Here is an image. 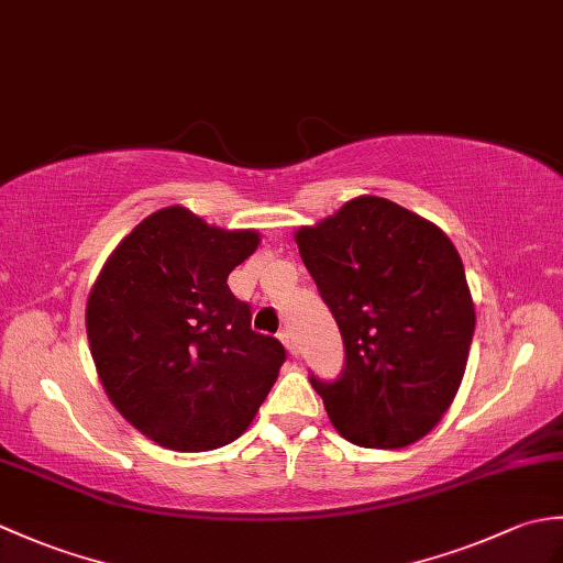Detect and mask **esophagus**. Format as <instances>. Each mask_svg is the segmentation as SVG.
Segmentation results:
<instances>
[{"label":"esophagus","mask_w":563,"mask_h":563,"mask_svg":"<svg viewBox=\"0 0 563 563\" xmlns=\"http://www.w3.org/2000/svg\"><path fill=\"white\" fill-rule=\"evenodd\" d=\"M280 341H283V345H285V351H288L290 355L300 353V345H297V339H295V333H292L290 329H283V331H280Z\"/></svg>","instance_id":"34e87169"}]
</instances>
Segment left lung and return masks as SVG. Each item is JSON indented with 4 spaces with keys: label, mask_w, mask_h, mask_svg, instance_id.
<instances>
[{
    "label": "left lung",
    "mask_w": 563,
    "mask_h": 563,
    "mask_svg": "<svg viewBox=\"0 0 563 563\" xmlns=\"http://www.w3.org/2000/svg\"><path fill=\"white\" fill-rule=\"evenodd\" d=\"M295 242L345 345L336 382L312 377L333 428L373 450L421 440L462 385L476 321L450 236L387 198L357 196Z\"/></svg>",
    "instance_id": "1"
}]
</instances>
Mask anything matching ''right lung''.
Returning a JSON list of instances; mask_svg holds the SVG:
<instances>
[{
	"label": "right lung",
	"instance_id": "1",
	"mask_svg": "<svg viewBox=\"0 0 563 563\" xmlns=\"http://www.w3.org/2000/svg\"><path fill=\"white\" fill-rule=\"evenodd\" d=\"M261 244L184 206L142 220L106 258L87 300L103 391L162 448L206 452L236 440L278 379L285 349L251 331L227 278Z\"/></svg>",
	"mask_w": 563,
	"mask_h": 563
}]
</instances>
